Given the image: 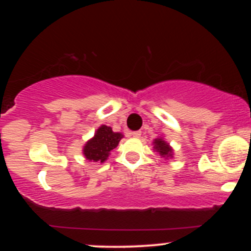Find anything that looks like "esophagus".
I'll list each match as a JSON object with an SVG mask.
<instances>
[{
  "instance_id": "esophagus-1",
  "label": "esophagus",
  "mask_w": 251,
  "mask_h": 251,
  "mask_svg": "<svg viewBox=\"0 0 251 251\" xmlns=\"http://www.w3.org/2000/svg\"><path fill=\"white\" fill-rule=\"evenodd\" d=\"M132 137H134V138H140V135H142V132L140 131H134V132H132Z\"/></svg>"
}]
</instances>
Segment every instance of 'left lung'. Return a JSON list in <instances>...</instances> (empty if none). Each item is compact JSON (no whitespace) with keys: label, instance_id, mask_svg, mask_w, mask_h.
I'll use <instances>...</instances> for the list:
<instances>
[{"label":"left lung","instance_id":"left-lung-1","mask_svg":"<svg viewBox=\"0 0 251 251\" xmlns=\"http://www.w3.org/2000/svg\"><path fill=\"white\" fill-rule=\"evenodd\" d=\"M153 149L154 151H157L162 157L168 159V158H171L172 155V148L169 145L163 138H157V139L153 140Z\"/></svg>","mask_w":251,"mask_h":251}]
</instances>
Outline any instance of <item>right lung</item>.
<instances>
[{
	"mask_svg": "<svg viewBox=\"0 0 251 251\" xmlns=\"http://www.w3.org/2000/svg\"><path fill=\"white\" fill-rule=\"evenodd\" d=\"M122 138V133L113 132L109 126L101 125L97 129L94 137L85 144L82 153L87 160L103 163L108 158L109 152L117 148Z\"/></svg>",
	"mask_w": 251,
	"mask_h": 251,
	"instance_id": "1",
	"label": "right lung"
}]
</instances>
